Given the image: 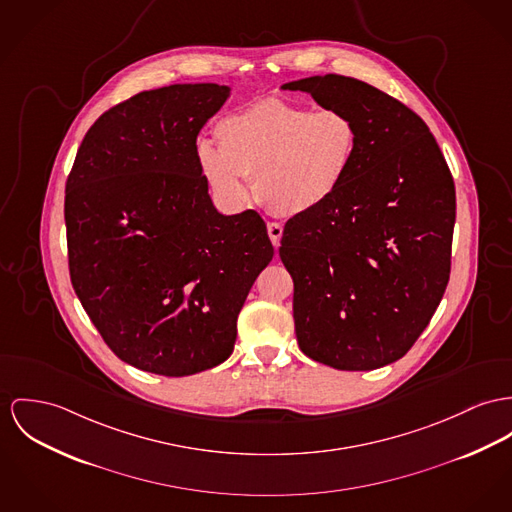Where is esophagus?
<instances>
[{"instance_id":"1","label":"esophagus","mask_w":512,"mask_h":512,"mask_svg":"<svg viewBox=\"0 0 512 512\" xmlns=\"http://www.w3.org/2000/svg\"><path fill=\"white\" fill-rule=\"evenodd\" d=\"M267 232H269V237H271L273 245L278 247V245H280V237H282V226H280L278 222H269V224H267Z\"/></svg>"}]
</instances>
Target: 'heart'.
<instances>
[{"label": "heart", "mask_w": 512, "mask_h": 512, "mask_svg": "<svg viewBox=\"0 0 512 512\" xmlns=\"http://www.w3.org/2000/svg\"><path fill=\"white\" fill-rule=\"evenodd\" d=\"M216 144H198V169L226 204L255 195L278 216L306 214L335 197L353 171L358 124L337 107L312 109L280 97L255 101L218 120Z\"/></svg>", "instance_id": "obj_1"}]
</instances>
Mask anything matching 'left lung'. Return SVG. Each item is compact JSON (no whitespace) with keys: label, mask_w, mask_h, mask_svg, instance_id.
<instances>
[{"label":"left lung","mask_w":512,"mask_h":512,"mask_svg":"<svg viewBox=\"0 0 512 512\" xmlns=\"http://www.w3.org/2000/svg\"><path fill=\"white\" fill-rule=\"evenodd\" d=\"M356 120L360 144L341 191L284 226L302 353L337 370H374L407 353L448 278L456 189L425 120L360 79L284 83Z\"/></svg>","instance_id":"1"}]
</instances>
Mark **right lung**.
<instances>
[{"label": "right lung", "mask_w": 512, "mask_h": 512, "mask_svg": "<svg viewBox=\"0 0 512 512\" xmlns=\"http://www.w3.org/2000/svg\"><path fill=\"white\" fill-rule=\"evenodd\" d=\"M228 95L185 83L118 103L87 130L66 181L72 286L109 349L144 372L224 362L275 255L263 218L220 214L198 169V132Z\"/></svg>", "instance_id": "right-lung-1"}]
</instances>
